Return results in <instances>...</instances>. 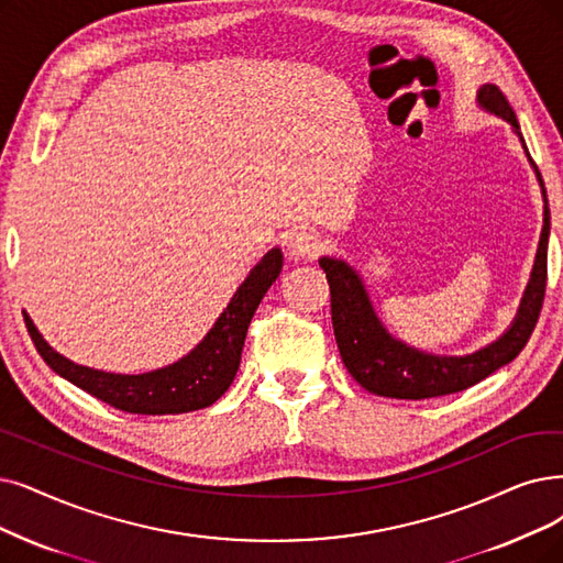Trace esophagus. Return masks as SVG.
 Listing matches in <instances>:
<instances>
[{
    "mask_svg": "<svg viewBox=\"0 0 563 563\" xmlns=\"http://www.w3.org/2000/svg\"><path fill=\"white\" fill-rule=\"evenodd\" d=\"M286 252L294 258H313L323 252V240L319 233L309 229H298L288 235Z\"/></svg>",
    "mask_w": 563,
    "mask_h": 563,
    "instance_id": "1",
    "label": "esophagus"
}]
</instances>
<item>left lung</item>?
<instances>
[{
	"mask_svg": "<svg viewBox=\"0 0 563 563\" xmlns=\"http://www.w3.org/2000/svg\"><path fill=\"white\" fill-rule=\"evenodd\" d=\"M478 103L487 112L504 118L520 133L515 112L497 85H483L478 89ZM536 175L543 187L541 173L536 170ZM543 200V233L541 242H538L533 273L527 284L520 309H517V317L497 342L468 355H432L395 340L384 328V323L378 321L365 284L355 269L340 258L323 256L319 265L323 267L330 286L334 340L336 346H340L344 367L357 384L380 397L430 399L476 386L478 380L487 378L492 372H497L520 355L538 323V317H541L548 286L550 208L545 187Z\"/></svg>",
	"mask_w": 563,
	"mask_h": 563,
	"instance_id": "1",
	"label": "left lung"
}]
</instances>
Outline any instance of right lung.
Returning <instances> with one entry per match:
<instances>
[{"mask_svg": "<svg viewBox=\"0 0 563 563\" xmlns=\"http://www.w3.org/2000/svg\"><path fill=\"white\" fill-rule=\"evenodd\" d=\"M282 263V252L269 250L250 277L240 284L229 307L203 336V342L185 357H179L177 363L145 374H110L76 365L48 346L25 311L22 317H25L27 332L46 365L110 407L139 416L198 411L210 407L231 388L240 367L246 328H250L267 288L279 277Z\"/></svg>", "mask_w": 563, "mask_h": 563, "instance_id": "1", "label": "right lung"}]
</instances>
